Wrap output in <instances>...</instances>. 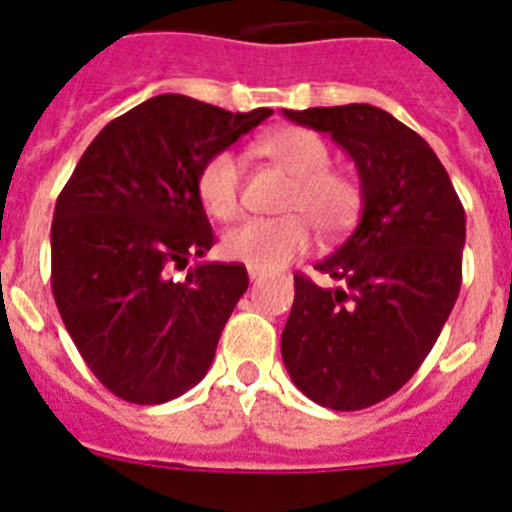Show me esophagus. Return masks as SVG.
Instances as JSON below:
<instances>
[{
    "label": "esophagus",
    "mask_w": 512,
    "mask_h": 512,
    "mask_svg": "<svg viewBox=\"0 0 512 512\" xmlns=\"http://www.w3.org/2000/svg\"><path fill=\"white\" fill-rule=\"evenodd\" d=\"M248 277H251L253 284H261V282H264L266 274H264V271H259V269H253V266H248Z\"/></svg>",
    "instance_id": "34e87169"
}]
</instances>
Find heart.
Returning a JSON list of instances; mask_svg holds the SVG:
<instances>
[{
  "label": "heart",
  "instance_id": "1",
  "mask_svg": "<svg viewBox=\"0 0 512 512\" xmlns=\"http://www.w3.org/2000/svg\"><path fill=\"white\" fill-rule=\"evenodd\" d=\"M261 151L292 176L282 200V212L289 215L251 217L235 225L223 235V251L253 269L274 271L310 251V222L323 235H341L351 228L361 210V189L348 174L330 169V148L312 130H274L264 138ZM241 187L243 164L233 151L212 153L197 176L202 207L217 220L238 215Z\"/></svg>",
  "mask_w": 512,
  "mask_h": 512
}]
</instances>
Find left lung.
I'll return each mask as SVG.
<instances>
[{
	"instance_id": "8db88e82",
	"label": "left lung",
	"mask_w": 512,
	"mask_h": 512,
	"mask_svg": "<svg viewBox=\"0 0 512 512\" xmlns=\"http://www.w3.org/2000/svg\"><path fill=\"white\" fill-rule=\"evenodd\" d=\"M284 117L354 158L364 207L354 233L315 264L338 287L295 274L282 359L312 402L364 410L418 372L449 320L467 217L433 148L390 112L343 104Z\"/></svg>"
}]
</instances>
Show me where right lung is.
<instances>
[{
	"mask_svg": "<svg viewBox=\"0 0 512 512\" xmlns=\"http://www.w3.org/2000/svg\"><path fill=\"white\" fill-rule=\"evenodd\" d=\"M271 115L158 94L89 143L58 194L51 287L94 377L122 400L161 405L200 382L248 289L246 266L197 264L215 243L197 194L202 164Z\"/></svg>",
	"mask_w": 512,
	"mask_h": 512,
	"instance_id": "1",
	"label": "right lung"
}]
</instances>
